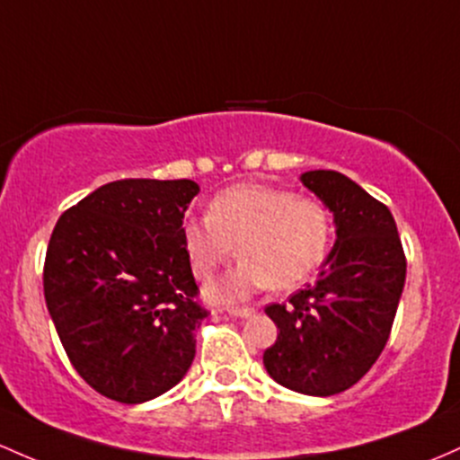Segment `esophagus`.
<instances>
[{"label": "esophagus", "mask_w": 460, "mask_h": 460, "mask_svg": "<svg viewBox=\"0 0 460 460\" xmlns=\"http://www.w3.org/2000/svg\"><path fill=\"white\" fill-rule=\"evenodd\" d=\"M226 312H229L231 316H238V319H249V316L255 314L253 307H229Z\"/></svg>", "instance_id": "obj_1"}]
</instances>
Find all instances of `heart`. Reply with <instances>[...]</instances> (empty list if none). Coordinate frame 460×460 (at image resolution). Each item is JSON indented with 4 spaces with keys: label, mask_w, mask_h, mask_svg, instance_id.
<instances>
[{
    "label": "heart",
    "mask_w": 460,
    "mask_h": 460,
    "mask_svg": "<svg viewBox=\"0 0 460 460\" xmlns=\"http://www.w3.org/2000/svg\"><path fill=\"white\" fill-rule=\"evenodd\" d=\"M332 235L334 218L327 205L260 183L220 191L209 203V216L181 226L199 279H209L238 244V266L205 288V299L214 304L246 299L269 286L286 290L304 284L325 260Z\"/></svg>",
    "instance_id": "heart-1"
}]
</instances>
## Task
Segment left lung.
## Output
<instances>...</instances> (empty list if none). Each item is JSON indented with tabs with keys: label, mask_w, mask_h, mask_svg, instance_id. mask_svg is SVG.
I'll return each mask as SVG.
<instances>
[{
	"label": "left lung",
	"mask_w": 460,
	"mask_h": 460,
	"mask_svg": "<svg viewBox=\"0 0 460 460\" xmlns=\"http://www.w3.org/2000/svg\"><path fill=\"white\" fill-rule=\"evenodd\" d=\"M301 183L332 211L336 240L314 284L266 307L279 334L264 367L290 391L330 397L356 385L385 349L406 257L388 207L349 176L310 170Z\"/></svg>",
	"instance_id": "8db88e82"
}]
</instances>
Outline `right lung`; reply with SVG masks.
<instances>
[{
	"mask_svg": "<svg viewBox=\"0 0 460 460\" xmlns=\"http://www.w3.org/2000/svg\"><path fill=\"white\" fill-rule=\"evenodd\" d=\"M199 191L190 179L113 181L54 226L45 304L74 369L109 400H155L191 367L207 310L181 226Z\"/></svg>",
	"mask_w": 460,
	"mask_h": 460,
	"instance_id": "1",
	"label": "right lung"
}]
</instances>
